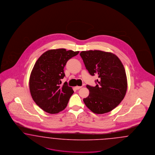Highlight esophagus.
I'll return each instance as SVG.
<instances>
[{"label": "esophagus", "instance_id": "obj_1", "mask_svg": "<svg viewBox=\"0 0 155 155\" xmlns=\"http://www.w3.org/2000/svg\"><path fill=\"white\" fill-rule=\"evenodd\" d=\"M81 88H82V87H79V86H77V87H75V88L77 90L80 89Z\"/></svg>", "mask_w": 155, "mask_h": 155}]
</instances>
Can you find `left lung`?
I'll list each match as a JSON object with an SVG mask.
<instances>
[{
	"instance_id": "left-lung-1",
	"label": "left lung",
	"mask_w": 155,
	"mask_h": 155,
	"mask_svg": "<svg viewBox=\"0 0 155 155\" xmlns=\"http://www.w3.org/2000/svg\"><path fill=\"white\" fill-rule=\"evenodd\" d=\"M80 56L89 74L99 78L95 87L87 85L89 94L83 99L84 102L94 113L110 111L122 101L127 92V79L123 64L110 52L82 51Z\"/></svg>"
}]
</instances>
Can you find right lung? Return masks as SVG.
I'll list each match as a JSON object with an SVG mask.
<instances>
[{"label":"right lung","instance_id":"add662e5","mask_svg":"<svg viewBox=\"0 0 155 155\" xmlns=\"http://www.w3.org/2000/svg\"><path fill=\"white\" fill-rule=\"evenodd\" d=\"M79 51L65 49L49 50L37 60L30 75L29 85L31 96L37 105L45 111L56 114L64 110L73 89L66 82L61 85L64 78V67L67 61Z\"/></svg>","mask_w":155,"mask_h":155}]
</instances>
